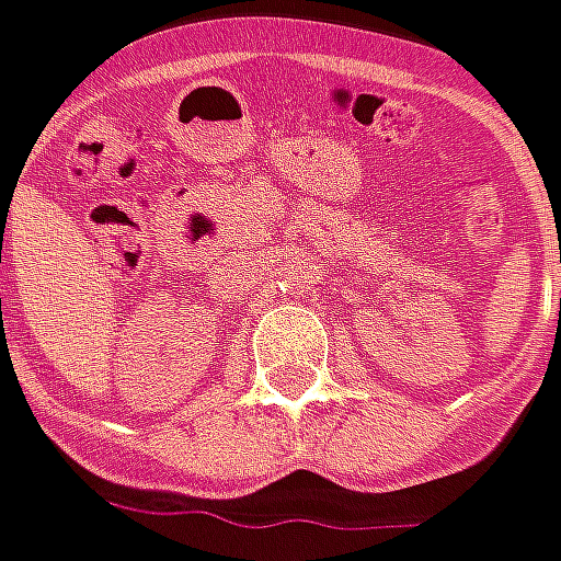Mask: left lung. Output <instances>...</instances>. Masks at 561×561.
<instances>
[{
  "label": "left lung",
  "mask_w": 561,
  "mask_h": 561,
  "mask_svg": "<svg viewBox=\"0 0 561 561\" xmlns=\"http://www.w3.org/2000/svg\"><path fill=\"white\" fill-rule=\"evenodd\" d=\"M559 314H561V302H559Z\"/></svg>",
  "instance_id": "1"
}]
</instances>
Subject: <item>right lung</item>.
<instances>
[{
    "label": "right lung",
    "instance_id": "obj_1",
    "mask_svg": "<svg viewBox=\"0 0 561 561\" xmlns=\"http://www.w3.org/2000/svg\"><path fill=\"white\" fill-rule=\"evenodd\" d=\"M0 255H2V243H0ZM0 262H2V259H0Z\"/></svg>",
    "mask_w": 561,
    "mask_h": 561
}]
</instances>
